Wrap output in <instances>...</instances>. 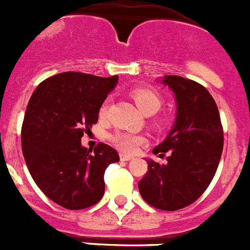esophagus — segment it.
<instances>
[{
  "label": "esophagus",
  "instance_id": "esophagus-1",
  "mask_svg": "<svg viewBox=\"0 0 250 250\" xmlns=\"http://www.w3.org/2000/svg\"><path fill=\"white\" fill-rule=\"evenodd\" d=\"M121 160H122V162H129V160H133V157L125 155V154H121Z\"/></svg>",
  "mask_w": 250,
  "mask_h": 250
}]
</instances>
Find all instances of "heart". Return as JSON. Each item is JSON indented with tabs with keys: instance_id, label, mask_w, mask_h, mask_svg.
<instances>
[{
	"instance_id": "heart-1",
	"label": "heart",
	"mask_w": 250,
	"mask_h": 250,
	"mask_svg": "<svg viewBox=\"0 0 250 250\" xmlns=\"http://www.w3.org/2000/svg\"><path fill=\"white\" fill-rule=\"evenodd\" d=\"M132 97L136 102L137 107L143 112L144 114H153L155 112L159 111L160 106H162V99L155 91L150 90V88H137L133 91ZM108 111V102H104L100 108V116L104 117ZM112 143L117 146L121 151L123 153H134L141 144L146 142L144 137L137 136V134H132L128 132H114L113 134L109 136Z\"/></svg>"
}]
</instances>
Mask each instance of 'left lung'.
Masks as SVG:
<instances>
[{"label":"left lung","instance_id":"obj_1","mask_svg":"<svg viewBox=\"0 0 250 250\" xmlns=\"http://www.w3.org/2000/svg\"><path fill=\"white\" fill-rule=\"evenodd\" d=\"M174 92L176 117L167 138L153 149L167 157V164L151 159L138 183L139 192L150 206L176 211L188 206L206 191L223 150L220 112L211 93L199 83L178 75L160 80Z\"/></svg>","mask_w":250,"mask_h":250}]
</instances>
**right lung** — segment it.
Listing matches in <instances>:
<instances>
[{
	"instance_id": "right-lung-1",
	"label": "right lung",
	"mask_w": 250,
	"mask_h": 250,
	"mask_svg": "<svg viewBox=\"0 0 250 250\" xmlns=\"http://www.w3.org/2000/svg\"><path fill=\"white\" fill-rule=\"evenodd\" d=\"M117 83V75L62 72L44 80L28 102L22 125L25 164L44 195L64 208L97 204L104 193V170L120 162L108 144L100 143L93 153L81 144Z\"/></svg>"
}]
</instances>
